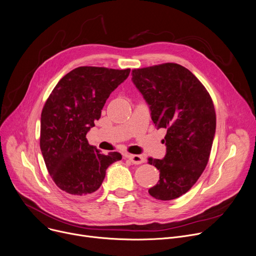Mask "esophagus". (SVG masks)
Here are the masks:
<instances>
[{
  "label": "esophagus",
  "mask_w": 256,
  "mask_h": 256,
  "mask_svg": "<svg viewBox=\"0 0 256 256\" xmlns=\"http://www.w3.org/2000/svg\"><path fill=\"white\" fill-rule=\"evenodd\" d=\"M126 156L133 164H136V165L144 163V161H146V159L140 154H127Z\"/></svg>",
  "instance_id": "obj_1"
}]
</instances>
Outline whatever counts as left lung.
<instances>
[{"mask_svg":"<svg viewBox=\"0 0 256 256\" xmlns=\"http://www.w3.org/2000/svg\"><path fill=\"white\" fill-rule=\"evenodd\" d=\"M132 82L154 126L167 130L165 156L148 159L160 171L148 192L156 200L176 199L190 190L208 163L216 128L212 100L196 76L178 64L133 70Z\"/></svg>","mask_w":256,"mask_h":256,"instance_id":"8db88e82","label":"left lung"}]
</instances>
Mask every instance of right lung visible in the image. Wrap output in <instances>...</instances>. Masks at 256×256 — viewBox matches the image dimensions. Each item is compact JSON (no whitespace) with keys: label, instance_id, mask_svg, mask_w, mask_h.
Returning <instances> with one entry per match:
<instances>
[{"label":"right lung","instance_id":"add662e5","mask_svg":"<svg viewBox=\"0 0 256 256\" xmlns=\"http://www.w3.org/2000/svg\"><path fill=\"white\" fill-rule=\"evenodd\" d=\"M130 68L80 66L57 83L41 114L40 146L55 184L72 198L82 199L100 188L108 167L122 159L89 144L86 134L100 120L110 93L123 83Z\"/></svg>","mask_w":256,"mask_h":256}]
</instances>
